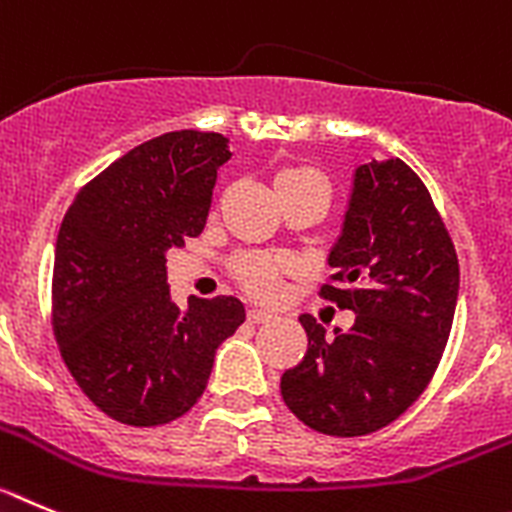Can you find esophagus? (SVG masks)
Wrapping results in <instances>:
<instances>
[{"label":"esophagus","instance_id":"obj_1","mask_svg":"<svg viewBox=\"0 0 512 512\" xmlns=\"http://www.w3.org/2000/svg\"><path fill=\"white\" fill-rule=\"evenodd\" d=\"M247 319H250L252 324H267V321L275 319V313L265 311V308H250V311H247Z\"/></svg>","mask_w":512,"mask_h":512}]
</instances>
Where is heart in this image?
I'll return each mask as SVG.
<instances>
[{
  "mask_svg": "<svg viewBox=\"0 0 512 512\" xmlns=\"http://www.w3.org/2000/svg\"><path fill=\"white\" fill-rule=\"evenodd\" d=\"M298 181H324V178L311 168H296L280 173L275 186L280 183H298ZM285 270L283 260H275V257H260V255H245L234 262V273L242 280L247 290H252L255 296H273L275 288H278V275Z\"/></svg>",
  "mask_w": 512,
  "mask_h": 512,
  "instance_id": "1",
  "label": "heart"
}]
</instances>
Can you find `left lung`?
<instances>
[{"label": "left lung", "instance_id": "obj_1", "mask_svg": "<svg viewBox=\"0 0 512 512\" xmlns=\"http://www.w3.org/2000/svg\"><path fill=\"white\" fill-rule=\"evenodd\" d=\"M326 262L334 285L321 296L349 308L354 324L326 339L313 316H298L308 349L283 372L280 395L319 434L365 436L408 411L434 377L457 308V252L421 178L385 158L352 173Z\"/></svg>", "mask_w": 512, "mask_h": 512}]
</instances>
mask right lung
Here are the masks:
<instances>
[{
	"label": "right lung",
	"instance_id": "1",
	"mask_svg": "<svg viewBox=\"0 0 512 512\" xmlns=\"http://www.w3.org/2000/svg\"><path fill=\"white\" fill-rule=\"evenodd\" d=\"M229 158L219 132H168L114 160L63 216L53 331L78 388L114 421L160 426L191 411L245 321L234 296L178 306L165 267L168 250L204 232Z\"/></svg>",
	"mask_w": 512,
	"mask_h": 512
}]
</instances>
